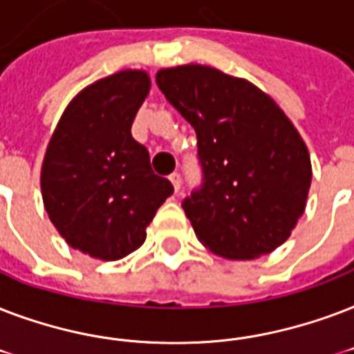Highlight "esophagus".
Instances as JSON below:
<instances>
[{
  "mask_svg": "<svg viewBox=\"0 0 354 354\" xmlns=\"http://www.w3.org/2000/svg\"><path fill=\"white\" fill-rule=\"evenodd\" d=\"M169 180H171V185H174L175 192H179V188H180V175L177 174V171H174V174L169 175Z\"/></svg>",
  "mask_w": 354,
  "mask_h": 354,
  "instance_id": "esophagus-1",
  "label": "esophagus"
}]
</instances>
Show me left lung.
<instances>
[{
  "label": "left lung",
  "instance_id": "8db88e82",
  "mask_svg": "<svg viewBox=\"0 0 354 354\" xmlns=\"http://www.w3.org/2000/svg\"><path fill=\"white\" fill-rule=\"evenodd\" d=\"M166 100L196 129L203 188L183 203L197 240L229 260L286 242L305 212L310 155L264 90L205 64L157 72Z\"/></svg>",
  "mask_w": 354,
  "mask_h": 354
}]
</instances>
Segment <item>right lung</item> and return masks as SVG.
Returning <instances> with one entry per match:
<instances>
[{"label":"right lung","instance_id":"1","mask_svg":"<svg viewBox=\"0 0 354 354\" xmlns=\"http://www.w3.org/2000/svg\"><path fill=\"white\" fill-rule=\"evenodd\" d=\"M149 88L144 70L97 79L68 103L49 138L40 169L44 208L66 243L92 259L120 260L136 251L174 194L131 136Z\"/></svg>","mask_w":354,"mask_h":354}]
</instances>
